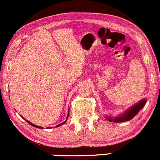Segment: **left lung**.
Instances as JSON below:
<instances>
[{
  "label": "left lung",
  "instance_id": "8db88e82",
  "mask_svg": "<svg viewBox=\"0 0 160 160\" xmlns=\"http://www.w3.org/2000/svg\"><path fill=\"white\" fill-rule=\"evenodd\" d=\"M146 103H147V99H143L139 102H138L134 104L131 107L128 108V110H126L122 114L117 115L115 118H112L111 116H105V118L106 120H109V121H113L114 122H122L128 121V120H131L138 114V112L144 107Z\"/></svg>",
  "mask_w": 160,
  "mask_h": 160
}]
</instances>
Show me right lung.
<instances>
[{
  "instance_id": "1",
  "label": "right lung",
  "mask_w": 160,
  "mask_h": 160,
  "mask_svg": "<svg viewBox=\"0 0 160 160\" xmlns=\"http://www.w3.org/2000/svg\"><path fill=\"white\" fill-rule=\"evenodd\" d=\"M68 115H69V108H68V115H67V117H66V120H65V121L63 122H62V123H61V124H59V125H58V126H55V127H59V126H62V125H63L64 123H65V122H66V120H67V119H68ZM21 117H22V118L23 119H24V120H26V121L27 122H28V123L29 124V125H31V126H34V127H35V128H40V129H42V128H42V127H41V126H36V125H34V124H33V123H32V122H29V121H28V120H27L26 119H25L24 118H23L22 116V115H21ZM52 128V127H48V128Z\"/></svg>"
}]
</instances>
